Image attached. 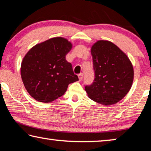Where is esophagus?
<instances>
[{
	"mask_svg": "<svg viewBox=\"0 0 151 151\" xmlns=\"http://www.w3.org/2000/svg\"><path fill=\"white\" fill-rule=\"evenodd\" d=\"M78 78H79V80L80 81H81L82 79L83 78V73H80V74H78Z\"/></svg>",
	"mask_w": 151,
	"mask_h": 151,
	"instance_id": "esophagus-1",
	"label": "esophagus"
}]
</instances>
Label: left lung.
I'll return each instance as SVG.
<instances>
[{
  "label": "left lung",
  "instance_id": "obj_1",
  "mask_svg": "<svg viewBox=\"0 0 151 151\" xmlns=\"http://www.w3.org/2000/svg\"><path fill=\"white\" fill-rule=\"evenodd\" d=\"M94 79L85 91L92 100L103 105L114 104L131 88L133 67L127 56L108 40H99L91 48Z\"/></svg>",
  "mask_w": 151,
  "mask_h": 151
}]
</instances>
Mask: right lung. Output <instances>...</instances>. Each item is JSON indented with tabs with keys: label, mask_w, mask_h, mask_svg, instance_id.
Listing matches in <instances>:
<instances>
[{
	"label": "right lung",
	"mask_w": 151,
	"mask_h": 151,
	"mask_svg": "<svg viewBox=\"0 0 151 151\" xmlns=\"http://www.w3.org/2000/svg\"><path fill=\"white\" fill-rule=\"evenodd\" d=\"M72 44L52 38L33 47L25 55L20 73L28 93L35 100L49 103L65 94L69 84L78 81L66 55Z\"/></svg>",
	"instance_id": "1"
}]
</instances>
